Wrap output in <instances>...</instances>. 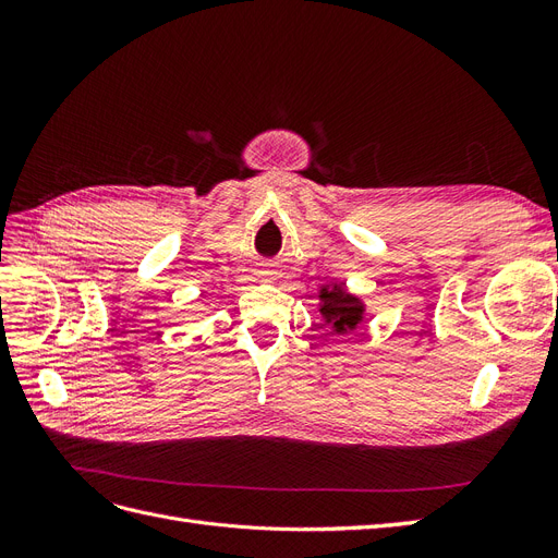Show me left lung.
Instances as JSON below:
<instances>
[{"instance_id": "obj_1", "label": "left lung", "mask_w": 558, "mask_h": 558, "mask_svg": "<svg viewBox=\"0 0 558 558\" xmlns=\"http://www.w3.org/2000/svg\"><path fill=\"white\" fill-rule=\"evenodd\" d=\"M320 300H324L320 314L326 316L328 324H332L335 332H347L361 324V314H363L361 302L359 298L344 293L342 286H337L332 291H324L320 293Z\"/></svg>"}]
</instances>
